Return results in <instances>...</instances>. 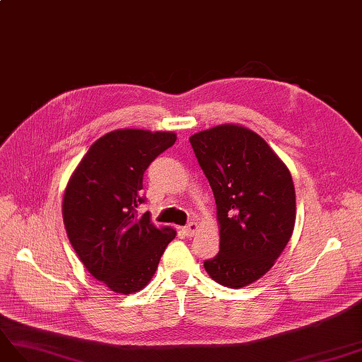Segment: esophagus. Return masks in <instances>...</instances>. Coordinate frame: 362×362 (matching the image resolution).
Returning a JSON list of instances; mask_svg holds the SVG:
<instances>
[{"label": "esophagus", "mask_w": 362, "mask_h": 362, "mask_svg": "<svg viewBox=\"0 0 362 362\" xmlns=\"http://www.w3.org/2000/svg\"><path fill=\"white\" fill-rule=\"evenodd\" d=\"M197 232H198V224L193 223V221L189 223L186 227H182V233L186 235V236H189V238H192Z\"/></svg>", "instance_id": "obj_1"}]
</instances>
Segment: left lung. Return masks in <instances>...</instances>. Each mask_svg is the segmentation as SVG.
Instances as JSON below:
<instances>
[{
  "label": "left lung",
  "instance_id": "1",
  "mask_svg": "<svg viewBox=\"0 0 362 362\" xmlns=\"http://www.w3.org/2000/svg\"><path fill=\"white\" fill-rule=\"evenodd\" d=\"M216 202L219 252L204 261L209 276L230 288L249 286L273 267L293 233L292 175L253 130L221 124L189 138Z\"/></svg>",
  "mask_w": 362,
  "mask_h": 362
}]
</instances>
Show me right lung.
I'll list each match as a JSON object with an SVG mask.
<instances>
[{
    "label": "right lung",
    "mask_w": 362,
    "mask_h": 362,
    "mask_svg": "<svg viewBox=\"0 0 362 362\" xmlns=\"http://www.w3.org/2000/svg\"><path fill=\"white\" fill-rule=\"evenodd\" d=\"M173 132L118 129L96 139L67 182L63 219L69 241L90 275L112 292L135 293L158 269L172 227L153 226L138 215L143 176Z\"/></svg>",
    "instance_id": "obj_1"
}]
</instances>
